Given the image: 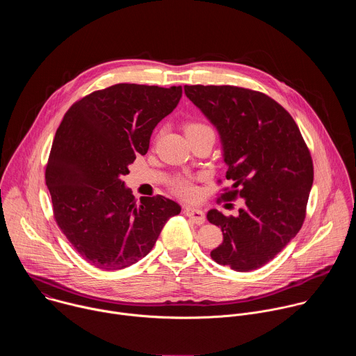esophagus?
<instances>
[{
    "mask_svg": "<svg viewBox=\"0 0 356 356\" xmlns=\"http://www.w3.org/2000/svg\"><path fill=\"white\" fill-rule=\"evenodd\" d=\"M184 214H186L193 222H195L197 225L204 224V221H206V214H204V211L200 210V209H195V207H186V209H184Z\"/></svg>",
    "mask_w": 356,
    "mask_h": 356,
    "instance_id": "34e87169",
    "label": "esophagus"
}]
</instances>
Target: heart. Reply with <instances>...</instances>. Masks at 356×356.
Wrapping results in <instances>:
<instances>
[{
    "mask_svg": "<svg viewBox=\"0 0 356 356\" xmlns=\"http://www.w3.org/2000/svg\"><path fill=\"white\" fill-rule=\"evenodd\" d=\"M184 131H186V135H194V134H201V132H210L211 128L206 124H202V122L193 121V122H188L186 125ZM172 190L177 195H180L183 198H187V200H193L197 195V188L194 187V184L190 180L184 179V177H176L172 181Z\"/></svg>",
    "mask_w": 356,
    "mask_h": 356,
    "instance_id": "heart-1",
    "label": "heart"
}]
</instances>
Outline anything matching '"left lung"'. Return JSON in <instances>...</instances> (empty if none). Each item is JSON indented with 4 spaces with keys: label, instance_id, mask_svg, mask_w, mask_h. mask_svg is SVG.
Listing matches in <instances>:
<instances>
[{
    "label": "left lung",
    "instance_id": "obj_1",
    "mask_svg": "<svg viewBox=\"0 0 356 356\" xmlns=\"http://www.w3.org/2000/svg\"><path fill=\"white\" fill-rule=\"evenodd\" d=\"M218 129L228 166L221 198H243L239 216L210 210L222 231L211 258L236 272L265 266L297 235L314 179L310 150L291 115L269 95L235 86H184ZM229 206V204H225Z\"/></svg>",
    "mask_w": 356,
    "mask_h": 356
}]
</instances>
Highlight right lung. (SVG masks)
Returning <instances> with one entry per match:
<instances>
[{
	"instance_id": "add662e5",
	"label": "right lung",
	"mask_w": 356,
	"mask_h": 356,
	"mask_svg": "<svg viewBox=\"0 0 356 356\" xmlns=\"http://www.w3.org/2000/svg\"><path fill=\"white\" fill-rule=\"evenodd\" d=\"M181 92V86L121 83L83 97L65 114L44 179L59 228L94 268L136 264L180 213L163 195L136 201L121 177L146 154L152 132L177 107Z\"/></svg>"
}]
</instances>
